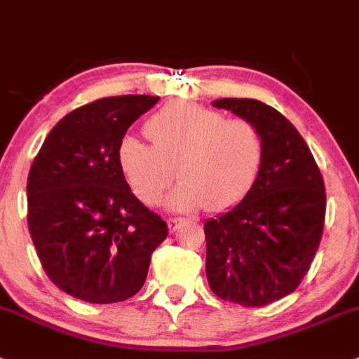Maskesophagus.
<instances>
[{
    "instance_id": "obj_1",
    "label": "esophagus",
    "mask_w": 359,
    "mask_h": 359,
    "mask_svg": "<svg viewBox=\"0 0 359 359\" xmlns=\"http://www.w3.org/2000/svg\"><path fill=\"white\" fill-rule=\"evenodd\" d=\"M180 224H182L180 218H170V220H168V229H170V233H175L180 227Z\"/></svg>"
}]
</instances>
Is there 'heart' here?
Returning a JSON list of instances; mask_svg holds the SVG:
<instances>
[{"label": "heart", "instance_id": "1", "mask_svg": "<svg viewBox=\"0 0 359 359\" xmlns=\"http://www.w3.org/2000/svg\"><path fill=\"white\" fill-rule=\"evenodd\" d=\"M144 133L151 144L126 137L117 162L146 205L161 202L177 173L182 184L168 197L170 210L226 213L251 195L266 164V142L253 123L227 121L204 106L166 104L146 121Z\"/></svg>", "mask_w": 359, "mask_h": 359}]
</instances>
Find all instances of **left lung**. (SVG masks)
<instances>
[{"label":"left lung","instance_id":"1","mask_svg":"<svg viewBox=\"0 0 359 359\" xmlns=\"http://www.w3.org/2000/svg\"><path fill=\"white\" fill-rule=\"evenodd\" d=\"M260 130L266 164L248 198L204 224L205 276L218 298L262 307L291 294L311 267L325 222V184L307 142L257 99H217Z\"/></svg>","mask_w":359,"mask_h":359}]
</instances>
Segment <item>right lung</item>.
<instances>
[{"instance_id": "right-lung-1", "label": "right lung", "mask_w": 359, "mask_h": 359, "mask_svg": "<svg viewBox=\"0 0 359 359\" xmlns=\"http://www.w3.org/2000/svg\"><path fill=\"white\" fill-rule=\"evenodd\" d=\"M157 95L81 106L46 135L27 182L29 229L48 278L90 304L141 291L166 222L135 197L117 162L126 130Z\"/></svg>"}]
</instances>
